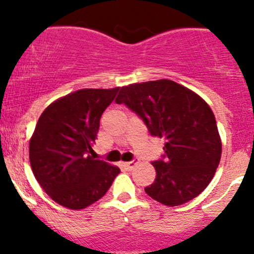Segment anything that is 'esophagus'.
<instances>
[{
    "label": "esophagus",
    "instance_id": "obj_1",
    "mask_svg": "<svg viewBox=\"0 0 254 254\" xmlns=\"http://www.w3.org/2000/svg\"><path fill=\"white\" fill-rule=\"evenodd\" d=\"M136 163H137L136 160H132V161H130V162H125L124 167L127 168V170H132V168L135 167V165H136Z\"/></svg>",
    "mask_w": 254,
    "mask_h": 254
}]
</instances>
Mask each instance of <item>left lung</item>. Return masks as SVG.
<instances>
[{
  "label": "left lung",
  "instance_id": "obj_1",
  "mask_svg": "<svg viewBox=\"0 0 254 254\" xmlns=\"http://www.w3.org/2000/svg\"><path fill=\"white\" fill-rule=\"evenodd\" d=\"M115 103L134 112L151 136L166 140L165 155L152 162L156 179L146 194L168 206L198 196L221 158L216 120L206 102L175 81L158 79L122 87Z\"/></svg>",
  "mask_w": 254,
  "mask_h": 254
}]
</instances>
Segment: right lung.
Listing matches in <instances>:
<instances>
[{
  "label": "right lung",
  "instance_id": "add662e5",
  "mask_svg": "<svg viewBox=\"0 0 254 254\" xmlns=\"http://www.w3.org/2000/svg\"><path fill=\"white\" fill-rule=\"evenodd\" d=\"M119 88L79 89L43 112L29 142V161L38 183L54 201L78 210L101 199L120 170L94 160L92 145L103 112Z\"/></svg>",
  "mask_w": 254,
  "mask_h": 254
}]
</instances>
